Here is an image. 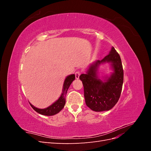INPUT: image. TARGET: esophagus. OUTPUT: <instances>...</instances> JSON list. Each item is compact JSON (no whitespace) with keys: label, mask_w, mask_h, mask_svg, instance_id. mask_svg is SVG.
Wrapping results in <instances>:
<instances>
[{"label":"esophagus","mask_w":151,"mask_h":151,"mask_svg":"<svg viewBox=\"0 0 151 151\" xmlns=\"http://www.w3.org/2000/svg\"><path fill=\"white\" fill-rule=\"evenodd\" d=\"M81 74V71H77V72H76V73H75V75H76V79H78L79 78V76H80Z\"/></svg>","instance_id":"34e87169"}]
</instances>
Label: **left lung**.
<instances>
[{
	"label": "left lung",
	"instance_id": "obj_1",
	"mask_svg": "<svg viewBox=\"0 0 151 151\" xmlns=\"http://www.w3.org/2000/svg\"><path fill=\"white\" fill-rule=\"evenodd\" d=\"M106 61L112 63L114 72L106 82H103L98 79L95 72L100 63ZM79 79L83 84L87 106L94 111L109 110L116 104L122 93L123 69L120 55L112 47L108 55L96 62Z\"/></svg>",
	"mask_w": 151,
	"mask_h": 151
}]
</instances>
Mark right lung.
<instances>
[{"mask_svg": "<svg viewBox=\"0 0 151 151\" xmlns=\"http://www.w3.org/2000/svg\"><path fill=\"white\" fill-rule=\"evenodd\" d=\"M74 80H75L74 74L70 75L66 77V79L64 81V84H63V93H62V95L60 96V97L59 98V99L57 100V101L56 102H55L53 104H52L51 106H50L49 107L45 109H39L35 107L31 103H29L31 106L33 108V109L35 111H36V112H38V113L43 115L52 116L59 113V111H60L65 106V95L67 94L68 88H69V86H70L72 81Z\"/></svg>", "mask_w": 151, "mask_h": 151, "instance_id": "obj_1", "label": "right lung"}]
</instances>
